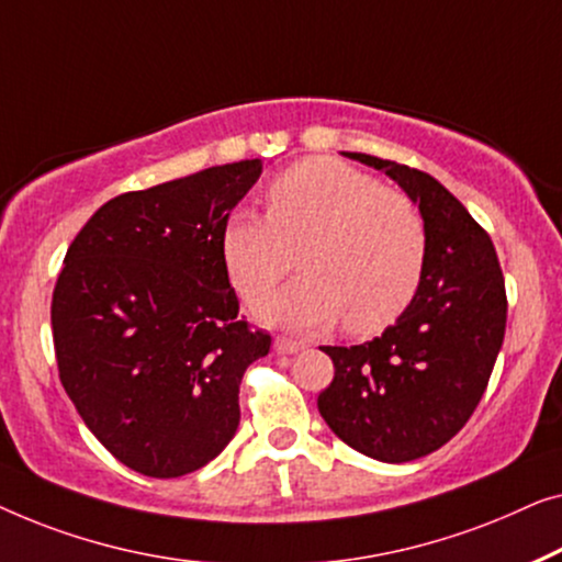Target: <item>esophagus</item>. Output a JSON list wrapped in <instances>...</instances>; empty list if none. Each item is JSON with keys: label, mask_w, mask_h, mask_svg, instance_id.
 <instances>
[{"label": "esophagus", "mask_w": 562, "mask_h": 562, "mask_svg": "<svg viewBox=\"0 0 562 562\" xmlns=\"http://www.w3.org/2000/svg\"><path fill=\"white\" fill-rule=\"evenodd\" d=\"M303 349H305L303 341H292V338H288V336L274 338V351H278V353H297Z\"/></svg>", "instance_id": "obj_1"}]
</instances>
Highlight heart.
<instances>
[{
    "label": "heart",
    "instance_id": "1",
    "mask_svg": "<svg viewBox=\"0 0 562 562\" xmlns=\"http://www.w3.org/2000/svg\"><path fill=\"white\" fill-rule=\"evenodd\" d=\"M297 262L305 274L259 305L292 328L334 326L376 334L417 295L428 232L409 195L336 157H307L265 188V216L234 211L221 259L236 292L262 300Z\"/></svg>",
    "mask_w": 562,
    "mask_h": 562
}]
</instances>
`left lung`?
Returning <instances> with one entry per match:
<instances>
[{
  "mask_svg": "<svg viewBox=\"0 0 562 562\" xmlns=\"http://www.w3.org/2000/svg\"><path fill=\"white\" fill-rule=\"evenodd\" d=\"M346 155L384 170L420 205L428 259L394 326L359 346H323L334 382L318 394V409L346 446L405 463L446 446L484 397L507 328V290L492 236L436 178Z\"/></svg>",
  "mask_w": 562,
  "mask_h": 562,
  "instance_id": "8db88e82",
  "label": "left lung"
}]
</instances>
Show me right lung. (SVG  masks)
I'll use <instances>...</instances> for the list:
<instances>
[{
    "instance_id": "1",
    "label": "right lung",
    "mask_w": 562,
    "mask_h": 562,
    "mask_svg": "<svg viewBox=\"0 0 562 562\" xmlns=\"http://www.w3.org/2000/svg\"><path fill=\"white\" fill-rule=\"evenodd\" d=\"M262 160L130 191L86 221L53 290L55 361L78 415L116 461L176 479L239 425V384L272 336L249 326L221 228Z\"/></svg>"
}]
</instances>
